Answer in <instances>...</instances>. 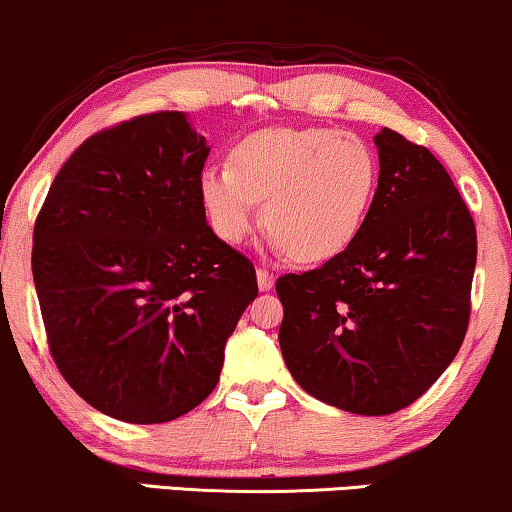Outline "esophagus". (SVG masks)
<instances>
[{
	"instance_id": "obj_1",
	"label": "esophagus",
	"mask_w": 512,
	"mask_h": 512,
	"mask_svg": "<svg viewBox=\"0 0 512 512\" xmlns=\"http://www.w3.org/2000/svg\"><path fill=\"white\" fill-rule=\"evenodd\" d=\"M257 286H260V290H269L274 286V274L267 269H257Z\"/></svg>"
}]
</instances>
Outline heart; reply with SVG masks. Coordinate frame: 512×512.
I'll return each instance as SVG.
<instances>
[{
	"label": "heart",
	"mask_w": 512,
	"mask_h": 512,
	"mask_svg": "<svg viewBox=\"0 0 512 512\" xmlns=\"http://www.w3.org/2000/svg\"><path fill=\"white\" fill-rule=\"evenodd\" d=\"M378 186V158L366 139L331 127H274L250 134L229 165L205 167L198 196L212 231L238 245L260 217L274 250L300 262L340 255L364 226Z\"/></svg>",
	"instance_id": "obj_1"
}]
</instances>
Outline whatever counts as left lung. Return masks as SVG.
I'll return each mask as SVG.
<instances>
[{
    "instance_id": "1",
    "label": "left lung",
    "mask_w": 512,
    "mask_h": 512,
    "mask_svg": "<svg viewBox=\"0 0 512 512\" xmlns=\"http://www.w3.org/2000/svg\"><path fill=\"white\" fill-rule=\"evenodd\" d=\"M359 236L323 267L276 281L283 359L312 397L387 416L428 392L470 319L477 234L449 172L394 129Z\"/></svg>"
}]
</instances>
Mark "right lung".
Segmentation results:
<instances>
[{"instance_id":"add662e5","label":"right lung","mask_w":512,"mask_h":512,"mask_svg":"<svg viewBox=\"0 0 512 512\" xmlns=\"http://www.w3.org/2000/svg\"><path fill=\"white\" fill-rule=\"evenodd\" d=\"M210 146L184 113L96 132L66 160L32 234L51 357L106 416L174 420L215 390L257 297L255 267L205 219Z\"/></svg>"}]
</instances>
